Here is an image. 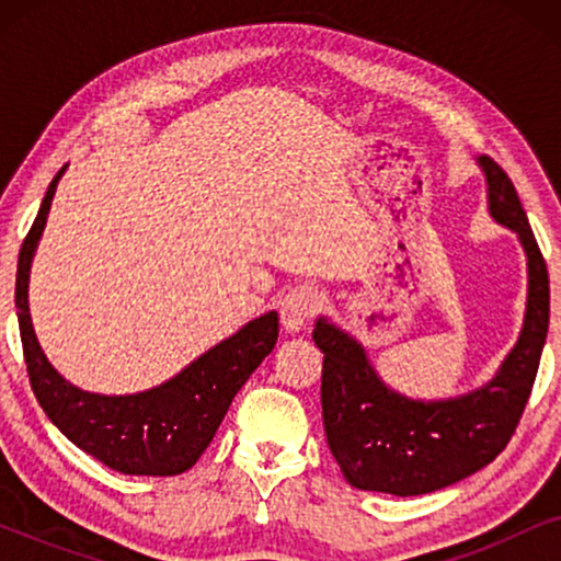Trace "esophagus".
I'll list each match as a JSON object with an SVG mask.
<instances>
[{"instance_id": "esophagus-1", "label": "esophagus", "mask_w": 561, "mask_h": 561, "mask_svg": "<svg viewBox=\"0 0 561 561\" xmlns=\"http://www.w3.org/2000/svg\"><path fill=\"white\" fill-rule=\"evenodd\" d=\"M321 304H324V298L309 283L290 288L280 301V321L286 327V332H301L321 311Z\"/></svg>"}]
</instances>
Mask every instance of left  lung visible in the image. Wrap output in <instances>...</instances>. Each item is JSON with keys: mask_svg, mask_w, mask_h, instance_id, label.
Wrapping results in <instances>:
<instances>
[{"mask_svg": "<svg viewBox=\"0 0 561 561\" xmlns=\"http://www.w3.org/2000/svg\"><path fill=\"white\" fill-rule=\"evenodd\" d=\"M480 165L490 214L511 227L526 250L524 329L493 380L467 396L424 403L390 390L363 344L319 319L313 342L324 352V432L352 488L405 497L455 485L493 462L524 416L549 332V273L511 179L485 156Z\"/></svg>", "mask_w": 561, "mask_h": 561, "instance_id": "left-lung-1", "label": "left lung"}]
</instances>
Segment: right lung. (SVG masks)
Wrapping results in <instances>:
<instances>
[{
    "label": "right lung",
    "instance_id": "add662e5",
    "mask_svg": "<svg viewBox=\"0 0 561 561\" xmlns=\"http://www.w3.org/2000/svg\"><path fill=\"white\" fill-rule=\"evenodd\" d=\"M64 171L66 165L45 191L41 211L22 242L18 260L14 306L20 311L30 386L53 424L99 462L122 474H181L204 455L237 390L273 352L278 342V313L267 311L250 321L229 340L204 352L175 378L145 393L99 396L71 386L43 355L27 309L30 265Z\"/></svg>",
    "mask_w": 561,
    "mask_h": 561
}]
</instances>
